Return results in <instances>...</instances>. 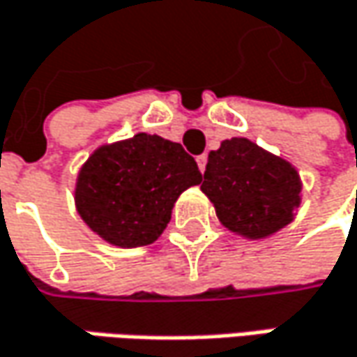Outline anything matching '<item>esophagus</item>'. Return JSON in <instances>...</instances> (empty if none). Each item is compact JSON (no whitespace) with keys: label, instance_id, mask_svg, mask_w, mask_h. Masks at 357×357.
Segmentation results:
<instances>
[{"label":"esophagus","instance_id":"esophagus-1","mask_svg":"<svg viewBox=\"0 0 357 357\" xmlns=\"http://www.w3.org/2000/svg\"><path fill=\"white\" fill-rule=\"evenodd\" d=\"M196 161H198L199 172L204 174V169H206V163H208V155H206V153H202V155H198V158H196Z\"/></svg>","mask_w":357,"mask_h":357}]
</instances>
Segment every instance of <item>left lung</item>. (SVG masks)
<instances>
[{
	"mask_svg": "<svg viewBox=\"0 0 357 357\" xmlns=\"http://www.w3.org/2000/svg\"><path fill=\"white\" fill-rule=\"evenodd\" d=\"M202 190L222 224L246 238L281 230L301 204L297 169L242 137L226 139L218 151H210Z\"/></svg>",
	"mask_w": 357,
	"mask_h": 357,
	"instance_id": "8db88e82",
	"label": "left lung"
}]
</instances>
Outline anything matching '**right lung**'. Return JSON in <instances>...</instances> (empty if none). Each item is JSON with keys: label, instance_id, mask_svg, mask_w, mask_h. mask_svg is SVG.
Wrapping results in <instances>:
<instances>
[{"label": "right lung", "instance_id": "right-lung-1", "mask_svg": "<svg viewBox=\"0 0 357 357\" xmlns=\"http://www.w3.org/2000/svg\"><path fill=\"white\" fill-rule=\"evenodd\" d=\"M199 181L196 159L179 143L139 133L96 149L78 174L74 199L100 238L135 248L158 241L179 194Z\"/></svg>", "mask_w": 357, "mask_h": 357}]
</instances>
